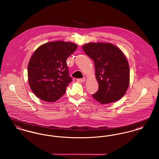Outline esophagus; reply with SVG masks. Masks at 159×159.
<instances>
[{"instance_id": "1", "label": "esophagus", "mask_w": 159, "mask_h": 159, "mask_svg": "<svg viewBox=\"0 0 159 159\" xmlns=\"http://www.w3.org/2000/svg\"><path fill=\"white\" fill-rule=\"evenodd\" d=\"M77 81H78L79 82H84L85 81V78H82V79H77Z\"/></svg>"}]
</instances>
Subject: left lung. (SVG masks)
<instances>
[{
  "instance_id": "left-lung-1",
  "label": "left lung",
  "mask_w": 159,
  "mask_h": 159,
  "mask_svg": "<svg viewBox=\"0 0 159 159\" xmlns=\"http://www.w3.org/2000/svg\"><path fill=\"white\" fill-rule=\"evenodd\" d=\"M84 53L94 62L98 90L93 98L102 104L119 100L130 82V68L121 50L111 43H91L84 45Z\"/></svg>"
}]
</instances>
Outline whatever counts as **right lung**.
Here are the masks:
<instances>
[{
	"label": "right lung",
	"mask_w": 159,
	"mask_h": 159,
	"mask_svg": "<svg viewBox=\"0 0 159 159\" xmlns=\"http://www.w3.org/2000/svg\"><path fill=\"white\" fill-rule=\"evenodd\" d=\"M77 48L73 43L57 41L41 45L33 53L28 68L29 84L41 100L55 102L66 93L73 80L66 61Z\"/></svg>",
	"instance_id": "1"
}]
</instances>
